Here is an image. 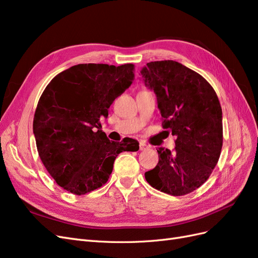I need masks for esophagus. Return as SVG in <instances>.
I'll return each mask as SVG.
<instances>
[{
	"instance_id": "1",
	"label": "esophagus",
	"mask_w": 258,
	"mask_h": 258,
	"mask_svg": "<svg viewBox=\"0 0 258 258\" xmlns=\"http://www.w3.org/2000/svg\"><path fill=\"white\" fill-rule=\"evenodd\" d=\"M139 146H140V151H146V150H148V145H146L143 142H140Z\"/></svg>"
}]
</instances>
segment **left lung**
<instances>
[{"label":"left lung","mask_w":258,"mask_h":258,"mask_svg":"<svg viewBox=\"0 0 258 258\" xmlns=\"http://www.w3.org/2000/svg\"><path fill=\"white\" fill-rule=\"evenodd\" d=\"M141 76L157 98L163 128L176 137L173 152L158 148L159 161L145 172V178L156 189L183 196L207 181L220 158V101L204 77L173 60L148 62Z\"/></svg>","instance_id":"obj_1"}]
</instances>
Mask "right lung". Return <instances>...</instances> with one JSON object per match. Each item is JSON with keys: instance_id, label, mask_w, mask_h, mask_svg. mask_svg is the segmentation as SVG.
<instances>
[{"instance_id": "right-lung-1", "label": "right lung", "mask_w": 258, "mask_h": 258, "mask_svg": "<svg viewBox=\"0 0 258 258\" xmlns=\"http://www.w3.org/2000/svg\"><path fill=\"white\" fill-rule=\"evenodd\" d=\"M134 76L131 63L77 64L54 76L43 91L33 134L43 165L63 189L85 195L99 188L118 154L139 151L137 140L110 141L100 130L101 118Z\"/></svg>"}]
</instances>
